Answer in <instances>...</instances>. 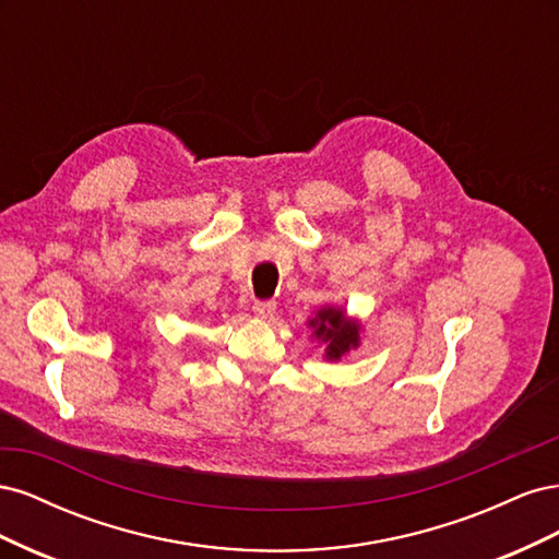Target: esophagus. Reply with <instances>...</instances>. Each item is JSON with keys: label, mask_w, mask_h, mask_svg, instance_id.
<instances>
[{"label": "esophagus", "mask_w": 559, "mask_h": 559, "mask_svg": "<svg viewBox=\"0 0 559 559\" xmlns=\"http://www.w3.org/2000/svg\"><path fill=\"white\" fill-rule=\"evenodd\" d=\"M251 310H253V314L261 317V319H273V314L277 310V302L275 300H257L251 306Z\"/></svg>", "instance_id": "34e87169"}]
</instances>
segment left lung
I'll list each match as a JSON object with an SVG mask.
<instances>
[{"label": "left lung", "instance_id": "left-lung-1", "mask_svg": "<svg viewBox=\"0 0 559 559\" xmlns=\"http://www.w3.org/2000/svg\"><path fill=\"white\" fill-rule=\"evenodd\" d=\"M310 326L314 329L317 337H324V343H329V359H341L345 352H349V347L359 345V326L354 321H347L343 310H319L317 317L310 321Z\"/></svg>", "mask_w": 559, "mask_h": 559}]
</instances>
